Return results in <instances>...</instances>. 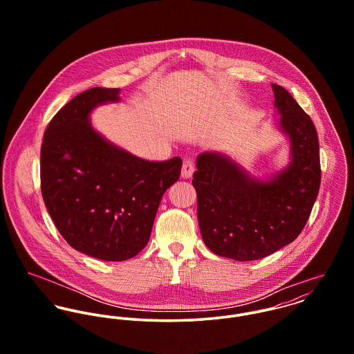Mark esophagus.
I'll return each instance as SVG.
<instances>
[{"label": "esophagus", "instance_id": "1", "mask_svg": "<svg viewBox=\"0 0 354 354\" xmlns=\"http://www.w3.org/2000/svg\"><path fill=\"white\" fill-rule=\"evenodd\" d=\"M195 171V165L192 159H185L183 162V169H181V177L183 178H191Z\"/></svg>", "mask_w": 354, "mask_h": 354}]
</instances>
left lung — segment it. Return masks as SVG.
<instances>
[{"instance_id":"obj_1","label":"left lung","mask_w":354,"mask_h":354,"mask_svg":"<svg viewBox=\"0 0 354 354\" xmlns=\"http://www.w3.org/2000/svg\"><path fill=\"white\" fill-rule=\"evenodd\" d=\"M271 87L278 131L289 143L288 163L254 177L227 152H203L192 180L204 244L215 254L239 261L263 259L293 243L320 187L315 125L283 87Z\"/></svg>"}]
</instances>
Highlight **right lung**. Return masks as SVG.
<instances>
[{
    "label": "right lung",
    "mask_w": 354,
    "mask_h": 354,
    "mask_svg": "<svg viewBox=\"0 0 354 354\" xmlns=\"http://www.w3.org/2000/svg\"><path fill=\"white\" fill-rule=\"evenodd\" d=\"M120 88L94 87L68 102L46 128L41 188L51 219L79 252L128 260L149 243L166 189L183 160H149L117 146L91 122L95 107L120 102Z\"/></svg>",
    "instance_id": "add662e5"
}]
</instances>
